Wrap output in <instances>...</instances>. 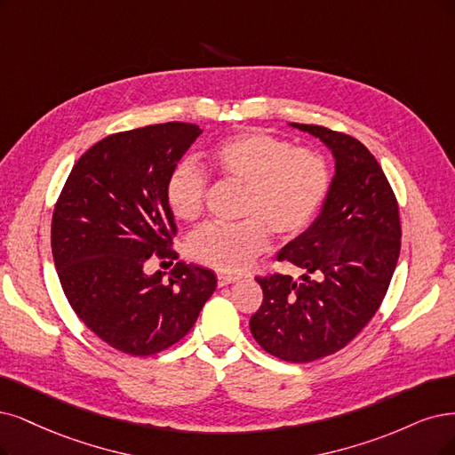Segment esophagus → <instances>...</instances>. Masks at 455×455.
Returning a JSON list of instances; mask_svg holds the SVG:
<instances>
[{
  "label": "esophagus",
  "mask_w": 455,
  "mask_h": 455,
  "mask_svg": "<svg viewBox=\"0 0 455 455\" xmlns=\"http://www.w3.org/2000/svg\"><path fill=\"white\" fill-rule=\"evenodd\" d=\"M238 277L236 275H228V274H217V284L219 287H225V284H230V283H236Z\"/></svg>",
  "instance_id": "obj_1"
}]
</instances>
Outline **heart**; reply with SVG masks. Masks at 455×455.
I'll return each instance as SVG.
<instances>
[{"label": "heart", "mask_w": 455, "mask_h": 455, "mask_svg": "<svg viewBox=\"0 0 455 455\" xmlns=\"http://www.w3.org/2000/svg\"><path fill=\"white\" fill-rule=\"evenodd\" d=\"M212 172L243 188L238 223H208L185 242L189 259L219 272L245 270L267 245L304 234L323 210L331 172L313 148H294L267 131L238 132L215 144L206 156ZM206 176L191 163H178L164 180V202L178 221H195L204 210Z\"/></svg>", "instance_id": "heart-1"}]
</instances>
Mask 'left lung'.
<instances>
[{
    "instance_id": "left-lung-1",
    "label": "left lung",
    "mask_w": 455,
    "mask_h": 455,
    "mask_svg": "<svg viewBox=\"0 0 455 455\" xmlns=\"http://www.w3.org/2000/svg\"><path fill=\"white\" fill-rule=\"evenodd\" d=\"M292 125L331 149L335 176L321 215L277 253L299 267L301 281L255 277L264 298L249 328L267 355L306 363L347 347L375 316L399 259L401 221L388 178L360 140L323 125Z\"/></svg>"
}]
</instances>
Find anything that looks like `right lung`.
Returning a JSON list of instances; mask_svg holds the SVG:
<instances>
[{"label":"right lung","instance_id":"add662e5","mask_svg":"<svg viewBox=\"0 0 455 455\" xmlns=\"http://www.w3.org/2000/svg\"><path fill=\"white\" fill-rule=\"evenodd\" d=\"M202 131L168 122L108 134L75 163L52 213V255L73 311L99 339L131 356L176 345L217 287L215 274L174 260L164 180ZM164 264V262H161Z\"/></svg>","mask_w":455,"mask_h":455}]
</instances>
